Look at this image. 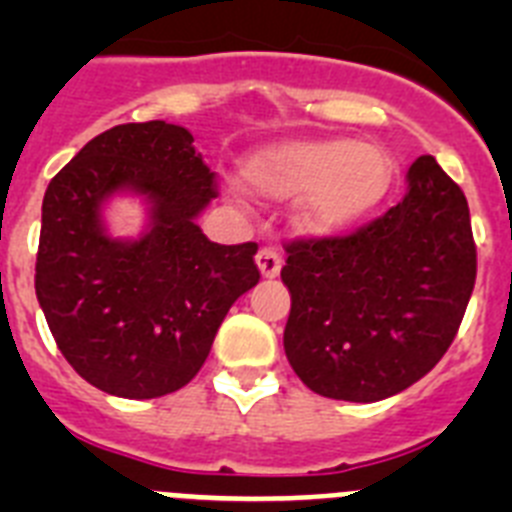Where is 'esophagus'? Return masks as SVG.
Instances as JSON below:
<instances>
[{"instance_id": "1", "label": "esophagus", "mask_w": 512, "mask_h": 512, "mask_svg": "<svg viewBox=\"0 0 512 512\" xmlns=\"http://www.w3.org/2000/svg\"><path fill=\"white\" fill-rule=\"evenodd\" d=\"M256 264H259L261 274H264L266 279H274L279 277V271H282V256H279L274 248H261V251L256 253Z\"/></svg>"}]
</instances>
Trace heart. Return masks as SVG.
Masks as SVG:
<instances>
[{
    "label": "heart",
    "mask_w": 512,
    "mask_h": 512,
    "mask_svg": "<svg viewBox=\"0 0 512 512\" xmlns=\"http://www.w3.org/2000/svg\"><path fill=\"white\" fill-rule=\"evenodd\" d=\"M243 184L264 200H292L300 233L325 238L354 228L390 192L392 158L372 143L305 138L256 151L241 166Z\"/></svg>",
    "instance_id": "heart-1"
}]
</instances>
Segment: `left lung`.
<instances>
[{
	"instance_id": "1",
	"label": "left lung",
	"mask_w": 512,
	"mask_h": 512,
	"mask_svg": "<svg viewBox=\"0 0 512 512\" xmlns=\"http://www.w3.org/2000/svg\"><path fill=\"white\" fill-rule=\"evenodd\" d=\"M477 279L459 184L415 158L408 192L351 235L287 243L284 351L323 397L377 402L408 390L449 351Z\"/></svg>"
}]
</instances>
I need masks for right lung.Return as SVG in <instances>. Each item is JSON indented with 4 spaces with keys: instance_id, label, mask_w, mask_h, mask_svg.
<instances>
[{
    "instance_id": "add662e5",
    "label": "right lung",
    "mask_w": 512,
    "mask_h": 512,
    "mask_svg": "<svg viewBox=\"0 0 512 512\" xmlns=\"http://www.w3.org/2000/svg\"><path fill=\"white\" fill-rule=\"evenodd\" d=\"M120 191L149 205L135 242L103 228V202ZM212 197L192 133L164 120L104 130L45 189L35 295L61 354L97 390L128 400L182 390L230 305L259 284L256 243L220 246L197 225Z\"/></svg>"
}]
</instances>
